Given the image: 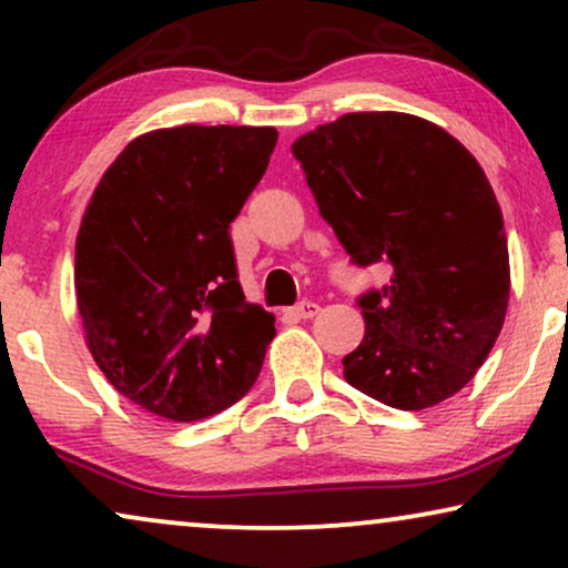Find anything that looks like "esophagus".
Here are the masks:
<instances>
[{"label": "esophagus", "instance_id": "34e87169", "mask_svg": "<svg viewBox=\"0 0 568 568\" xmlns=\"http://www.w3.org/2000/svg\"><path fill=\"white\" fill-rule=\"evenodd\" d=\"M317 313H321V305H317V302H310V300L300 302V305H294L290 310V315L297 317V321H310V317H315Z\"/></svg>", "mask_w": 568, "mask_h": 568}]
</instances>
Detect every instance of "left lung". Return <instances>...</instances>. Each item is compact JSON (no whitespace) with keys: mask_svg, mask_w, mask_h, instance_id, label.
I'll return each mask as SVG.
<instances>
[{"mask_svg":"<svg viewBox=\"0 0 568 568\" xmlns=\"http://www.w3.org/2000/svg\"><path fill=\"white\" fill-rule=\"evenodd\" d=\"M323 220L356 266L390 263L359 297L346 383L390 408L453 398L486 362L509 305L499 201L478 160L410 113H346L292 144Z\"/></svg>","mask_w":568,"mask_h":568,"instance_id":"1","label":"left lung"}]
</instances>
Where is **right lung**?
<instances>
[{"label":"right lung","instance_id":"obj_1","mask_svg":"<svg viewBox=\"0 0 568 568\" xmlns=\"http://www.w3.org/2000/svg\"><path fill=\"white\" fill-rule=\"evenodd\" d=\"M274 126L158 129L100 178L74 247L84 341L136 406L199 422L251 390L276 336L245 302L230 222L266 173Z\"/></svg>","mask_w":568,"mask_h":568}]
</instances>
